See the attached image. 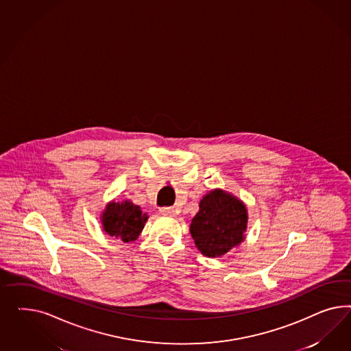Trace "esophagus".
<instances>
[{"label":"esophagus","mask_w":351,"mask_h":351,"mask_svg":"<svg viewBox=\"0 0 351 351\" xmlns=\"http://www.w3.org/2000/svg\"><path fill=\"white\" fill-rule=\"evenodd\" d=\"M160 213L165 216H175V208L173 207H160Z\"/></svg>","instance_id":"1"}]
</instances>
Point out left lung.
Wrapping results in <instances>:
<instances>
[{"label": "left lung", "mask_w": 351, "mask_h": 351, "mask_svg": "<svg viewBox=\"0 0 351 351\" xmlns=\"http://www.w3.org/2000/svg\"><path fill=\"white\" fill-rule=\"evenodd\" d=\"M245 228V204L225 191H213L199 203V213L191 220V234L203 255L219 257L243 241Z\"/></svg>", "instance_id": "8db88e82"}]
</instances>
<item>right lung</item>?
<instances>
[{
    "label": "right lung",
    "instance_id": "1",
    "mask_svg": "<svg viewBox=\"0 0 351 351\" xmlns=\"http://www.w3.org/2000/svg\"><path fill=\"white\" fill-rule=\"evenodd\" d=\"M147 219V213H143L138 206L125 201L122 203H109L106 213H103L101 221L106 234L128 243L136 241Z\"/></svg>",
    "mask_w": 351,
    "mask_h": 351
}]
</instances>
